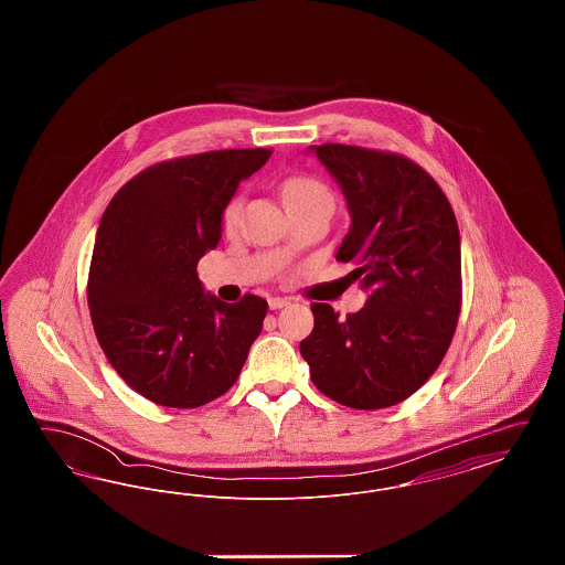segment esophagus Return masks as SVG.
<instances>
[{
  "mask_svg": "<svg viewBox=\"0 0 565 565\" xmlns=\"http://www.w3.org/2000/svg\"><path fill=\"white\" fill-rule=\"evenodd\" d=\"M290 305V300L288 298H279V296H270L269 298V307L275 311V309H284V307H288Z\"/></svg>",
  "mask_w": 565,
  "mask_h": 565,
  "instance_id": "1",
  "label": "esophagus"
}]
</instances>
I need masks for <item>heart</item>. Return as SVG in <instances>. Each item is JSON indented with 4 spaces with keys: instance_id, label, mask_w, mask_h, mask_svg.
I'll return each instance as SVG.
<instances>
[{
    "instance_id": "heart-1",
    "label": "heart",
    "mask_w": 565,
    "mask_h": 565,
    "mask_svg": "<svg viewBox=\"0 0 565 565\" xmlns=\"http://www.w3.org/2000/svg\"><path fill=\"white\" fill-rule=\"evenodd\" d=\"M284 199L288 207L305 205V203H316V201H330V192L323 184L313 178H292L284 184ZM242 212V199H233L226 210H224V226H233Z\"/></svg>"
}]
</instances>
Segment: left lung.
<instances>
[{
    "instance_id": "1",
    "label": "left lung",
    "mask_w": 565,
    "mask_h": 565,
    "mask_svg": "<svg viewBox=\"0 0 565 565\" xmlns=\"http://www.w3.org/2000/svg\"><path fill=\"white\" fill-rule=\"evenodd\" d=\"M341 186L350 231L337 260L369 295L341 320L326 302L300 343L316 387L351 408H385L415 394L456 332L461 265L456 214L415 162L343 143L309 146Z\"/></svg>"
}]
</instances>
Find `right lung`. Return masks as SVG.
I'll list each match as a JSON object with an SVG mask.
<instances>
[{"label":"right lung","mask_w":565,"mask_h":565,"mask_svg":"<svg viewBox=\"0 0 565 565\" xmlns=\"http://www.w3.org/2000/svg\"><path fill=\"white\" fill-rule=\"evenodd\" d=\"M267 148L159 162L114 194L102 217L88 307L99 345L137 394L194 408L233 387L263 330L267 300L224 302L196 265L222 237V214Z\"/></svg>","instance_id":"add662e5"}]
</instances>
